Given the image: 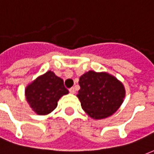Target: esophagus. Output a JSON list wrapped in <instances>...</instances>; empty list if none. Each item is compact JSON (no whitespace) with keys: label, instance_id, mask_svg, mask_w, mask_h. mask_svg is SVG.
Wrapping results in <instances>:
<instances>
[{"label":"esophagus","instance_id":"1","mask_svg":"<svg viewBox=\"0 0 154 154\" xmlns=\"http://www.w3.org/2000/svg\"><path fill=\"white\" fill-rule=\"evenodd\" d=\"M69 91H70V93L75 94L76 93V89H75L74 87H72V88H70V89H69Z\"/></svg>","mask_w":154,"mask_h":154}]
</instances>
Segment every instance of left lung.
<instances>
[{
	"mask_svg": "<svg viewBox=\"0 0 154 154\" xmlns=\"http://www.w3.org/2000/svg\"><path fill=\"white\" fill-rule=\"evenodd\" d=\"M80 90L77 97L82 108L94 119H106L112 116L122 105L125 88L111 74L88 71L79 79Z\"/></svg>",
	"mask_w": 154,
	"mask_h": 154,
	"instance_id": "8db88e82",
	"label": "left lung"
}]
</instances>
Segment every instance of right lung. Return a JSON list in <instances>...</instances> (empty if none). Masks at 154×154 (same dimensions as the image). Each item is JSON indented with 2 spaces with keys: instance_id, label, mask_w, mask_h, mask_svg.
<instances>
[{
  "instance_id": "add662e5",
  "label": "right lung",
  "mask_w": 154,
  "mask_h": 154,
  "mask_svg": "<svg viewBox=\"0 0 154 154\" xmlns=\"http://www.w3.org/2000/svg\"><path fill=\"white\" fill-rule=\"evenodd\" d=\"M68 92L63 80L52 71L38 76L25 89V100L38 116L51 113L57 107L58 100Z\"/></svg>"
}]
</instances>
